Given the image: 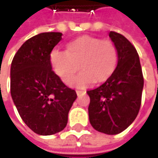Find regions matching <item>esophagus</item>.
<instances>
[{
    "label": "esophagus",
    "instance_id": "1",
    "mask_svg": "<svg viewBox=\"0 0 158 158\" xmlns=\"http://www.w3.org/2000/svg\"><path fill=\"white\" fill-rule=\"evenodd\" d=\"M76 92H77V95H78V96L83 95V94H85V93H86L85 91H81V90H77Z\"/></svg>",
    "mask_w": 158,
    "mask_h": 158
}]
</instances>
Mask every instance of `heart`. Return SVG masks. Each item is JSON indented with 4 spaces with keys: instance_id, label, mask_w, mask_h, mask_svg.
<instances>
[{
    "instance_id": "heart-1",
    "label": "heart",
    "mask_w": 158,
    "mask_h": 158,
    "mask_svg": "<svg viewBox=\"0 0 158 158\" xmlns=\"http://www.w3.org/2000/svg\"><path fill=\"white\" fill-rule=\"evenodd\" d=\"M55 73L67 84L85 89L93 83H104L113 75L118 63V49L113 42L82 35L70 41L66 52L54 50L50 55Z\"/></svg>"
}]
</instances>
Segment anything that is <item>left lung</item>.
<instances>
[{"mask_svg": "<svg viewBox=\"0 0 158 158\" xmlns=\"http://www.w3.org/2000/svg\"><path fill=\"white\" fill-rule=\"evenodd\" d=\"M118 49L113 75L97 89L88 90L89 118L92 127L107 135L124 131L136 118L142 101L143 77L135 48L123 35L110 31Z\"/></svg>", "mask_w": 158, "mask_h": 158, "instance_id": "8db88e82", "label": "left lung"}]
</instances>
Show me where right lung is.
<instances>
[{"mask_svg": "<svg viewBox=\"0 0 158 158\" xmlns=\"http://www.w3.org/2000/svg\"><path fill=\"white\" fill-rule=\"evenodd\" d=\"M57 32L41 33L18 49L11 66V95L21 118L35 134L51 135L62 131L77 99L52 70L50 54L62 39Z\"/></svg>", "mask_w": 158, "mask_h": 158, "instance_id": "1", "label": "right lung"}]
</instances>
